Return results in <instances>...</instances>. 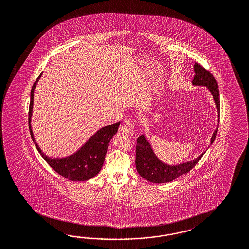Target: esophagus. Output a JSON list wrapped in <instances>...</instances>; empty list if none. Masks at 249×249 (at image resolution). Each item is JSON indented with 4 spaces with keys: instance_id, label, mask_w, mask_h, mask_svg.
<instances>
[{
    "instance_id": "34e87169",
    "label": "esophagus",
    "mask_w": 249,
    "mask_h": 249,
    "mask_svg": "<svg viewBox=\"0 0 249 249\" xmlns=\"http://www.w3.org/2000/svg\"><path fill=\"white\" fill-rule=\"evenodd\" d=\"M134 123L131 120H126L121 124V131L123 134L128 136V138L134 137Z\"/></svg>"
}]
</instances>
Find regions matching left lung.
<instances>
[{"label": "left lung", "mask_w": 249, "mask_h": 249, "mask_svg": "<svg viewBox=\"0 0 249 249\" xmlns=\"http://www.w3.org/2000/svg\"><path fill=\"white\" fill-rule=\"evenodd\" d=\"M195 76L192 80V85L194 86H204L207 87L208 90L212 95L215 101V107L217 110V120L219 123V111H220V101H219V90L218 85L213 75L209 73L207 70L200 66L198 63H195L194 66ZM218 126L216 127L215 132L211 136L209 147L215 142V136L217 133ZM207 151V149H206ZM204 151L201 155L192 160L183 162L178 165H170L162 161L156 155L151 147V144L148 140L147 136L144 133L137 140L136 147V168L140 175L148 181L161 184L173 181L178 177L187 174L200 160Z\"/></svg>", "instance_id": "8db88e82"}]
</instances>
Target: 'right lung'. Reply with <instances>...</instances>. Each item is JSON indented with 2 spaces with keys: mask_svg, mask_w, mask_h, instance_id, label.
I'll use <instances>...</instances> for the list:
<instances>
[{
  "mask_svg": "<svg viewBox=\"0 0 249 249\" xmlns=\"http://www.w3.org/2000/svg\"><path fill=\"white\" fill-rule=\"evenodd\" d=\"M42 72L34 82L31 91L29 107V128L35 147L44 160L60 175L71 181H86L97 175L103 166L110 140L118 132L121 122L107 125L100 128L73 154L64 158H52L42 152L35 141L32 128V116L34 109V90Z\"/></svg>",
  "mask_w": 249,
  "mask_h": 249,
  "instance_id": "obj_1",
  "label": "right lung"
}]
</instances>
